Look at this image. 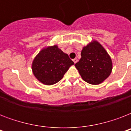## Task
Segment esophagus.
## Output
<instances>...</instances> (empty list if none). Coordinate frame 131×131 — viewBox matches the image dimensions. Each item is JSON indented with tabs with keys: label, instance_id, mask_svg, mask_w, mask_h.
<instances>
[{
	"label": "esophagus",
	"instance_id": "1",
	"mask_svg": "<svg viewBox=\"0 0 131 131\" xmlns=\"http://www.w3.org/2000/svg\"><path fill=\"white\" fill-rule=\"evenodd\" d=\"M73 60L74 63H75V64L76 62H78V59H77V58H74V59Z\"/></svg>",
	"mask_w": 131,
	"mask_h": 131
}]
</instances>
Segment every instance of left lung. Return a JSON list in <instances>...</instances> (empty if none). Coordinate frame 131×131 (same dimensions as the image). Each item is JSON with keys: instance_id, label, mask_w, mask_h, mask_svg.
Here are the masks:
<instances>
[{"instance_id": "8db88e82", "label": "left lung", "mask_w": 131, "mask_h": 131, "mask_svg": "<svg viewBox=\"0 0 131 131\" xmlns=\"http://www.w3.org/2000/svg\"><path fill=\"white\" fill-rule=\"evenodd\" d=\"M81 56L75 66L85 82L98 85L110 75L113 68L112 58L97 41L94 40L84 46Z\"/></svg>"}]
</instances>
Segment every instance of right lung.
<instances>
[{"instance_id":"right-lung-1","label":"right lung","mask_w":131,"mask_h":131,"mask_svg":"<svg viewBox=\"0 0 131 131\" xmlns=\"http://www.w3.org/2000/svg\"><path fill=\"white\" fill-rule=\"evenodd\" d=\"M73 64L67 53L54 45L45 47L39 52L32 61V71L41 83L50 86L61 80Z\"/></svg>"}]
</instances>
